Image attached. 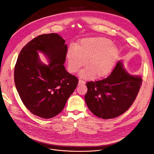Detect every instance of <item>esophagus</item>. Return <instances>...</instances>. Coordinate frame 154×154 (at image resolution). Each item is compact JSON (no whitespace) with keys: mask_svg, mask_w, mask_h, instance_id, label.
Instances as JSON below:
<instances>
[{"mask_svg":"<svg viewBox=\"0 0 154 154\" xmlns=\"http://www.w3.org/2000/svg\"><path fill=\"white\" fill-rule=\"evenodd\" d=\"M78 83H79V84H85V82L84 81L81 80H79Z\"/></svg>","mask_w":154,"mask_h":154,"instance_id":"obj_1","label":"esophagus"}]
</instances>
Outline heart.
Segmentation results:
<instances>
[{
  "mask_svg": "<svg viewBox=\"0 0 154 154\" xmlns=\"http://www.w3.org/2000/svg\"><path fill=\"white\" fill-rule=\"evenodd\" d=\"M118 56V49L112 42L103 37L87 38L81 40L78 46H71L67 50L66 58L70 72H76L85 64L80 76L86 79L102 78L111 72Z\"/></svg>",
  "mask_w": 154,
  "mask_h": 154,
  "instance_id": "obj_1",
  "label": "heart"
}]
</instances>
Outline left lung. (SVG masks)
<instances>
[{
    "instance_id": "8db88e82",
    "label": "left lung",
    "mask_w": 154,
    "mask_h": 154,
    "mask_svg": "<svg viewBox=\"0 0 154 154\" xmlns=\"http://www.w3.org/2000/svg\"><path fill=\"white\" fill-rule=\"evenodd\" d=\"M142 81L140 76L129 74L119 61L106 78L87 83L86 104L97 117L105 119L118 117L131 106Z\"/></svg>"
}]
</instances>
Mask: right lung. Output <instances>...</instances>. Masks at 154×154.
<instances>
[{
    "instance_id": "right-lung-1",
    "label": "right lung",
    "mask_w": 154,
    "mask_h": 154,
    "mask_svg": "<svg viewBox=\"0 0 154 154\" xmlns=\"http://www.w3.org/2000/svg\"><path fill=\"white\" fill-rule=\"evenodd\" d=\"M56 33L41 35L31 40L18 55L14 69L15 84L23 103L42 118L61 112L77 87L78 80L65 68L67 45ZM37 51L45 54L49 65L42 63Z\"/></svg>"
}]
</instances>
